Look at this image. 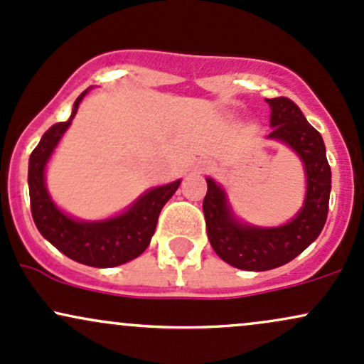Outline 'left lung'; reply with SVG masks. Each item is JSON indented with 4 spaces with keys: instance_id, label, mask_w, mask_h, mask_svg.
<instances>
[{
    "instance_id": "obj_1",
    "label": "left lung",
    "mask_w": 364,
    "mask_h": 364,
    "mask_svg": "<svg viewBox=\"0 0 364 364\" xmlns=\"http://www.w3.org/2000/svg\"><path fill=\"white\" fill-rule=\"evenodd\" d=\"M270 109L269 139L281 140L301 157L306 173V198L291 223L279 228H255L235 219L224 190L207 178L203 198L207 235L214 252L229 265L263 272L286 265L310 246L323 229L328 214L332 173L323 139L291 99H265Z\"/></svg>"
}]
</instances>
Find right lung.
<instances>
[{
	"mask_svg": "<svg viewBox=\"0 0 364 364\" xmlns=\"http://www.w3.org/2000/svg\"><path fill=\"white\" fill-rule=\"evenodd\" d=\"M87 90L78 95L68 121L53 124L28 159V193L31 210L39 232L72 260L89 267L109 269L136 258L147 248L156 231L159 214L178 190V181L145 191L121 215L97 223L75 220L54 205L46 190L44 171L63 133L72 124L78 104Z\"/></svg>",
	"mask_w": 364,
	"mask_h": 364,
	"instance_id": "right-lung-1",
	"label": "right lung"
}]
</instances>
